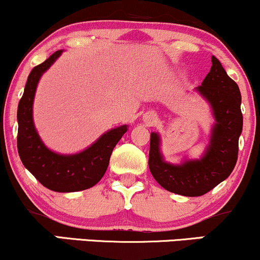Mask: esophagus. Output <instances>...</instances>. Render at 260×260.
Returning <instances> with one entry per match:
<instances>
[{
    "instance_id": "34e87169",
    "label": "esophagus",
    "mask_w": 260,
    "mask_h": 260,
    "mask_svg": "<svg viewBox=\"0 0 260 260\" xmlns=\"http://www.w3.org/2000/svg\"><path fill=\"white\" fill-rule=\"evenodd\" d=\"M155 118H156V115L153 112L147 113V115H145V120H147L148 123H153V122L155 121Z\"/></svg>"
}]
</instances>
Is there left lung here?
<instances>
[{"label":"left lung","instance_id":"obj_1","mask_svg":"<svg viewBox=\"0 0 260 260\" xmlns=\"http://www.w3.org/2000/svg\"><path fill=\"white\" fill-rule=\"evenodd\" d=\"M210 72L197 88L213 107L216 123L210 145L201 160L182 165L165 162L160 154V139L150 133L149 169L157 183L169 192L199 197L216 187L234 171L238 157V138L242 132L241 92L216 57H211Z\"/></svg>","mask_w":260,"mask_h":260}]
</instances>
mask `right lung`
I'll use <instances>...</instances> for the list:
<instances>
[{
    "mask_svg": "<svg viewBox=\"0 0 260 260\" xmlns=\"http://www.w3.org/2000/svg\"><path fill=\"white\" fill-rule=\"evenodd\" d=\"M61 52L59 50L52 53L43 63L35 66L29 74L23 96L18 104L17 147L23 165L44 187L55 192H77L95 186L103 178L113 148L127 132V126L106 132L79 154L59 155L45 147L32 122V101L41 74Z\"/></svg>",
    "mask_w": 260,
    "mask_h": 260,
    "instance_id": "add662e5",
    "label": "right lung"
}]
</instances>
